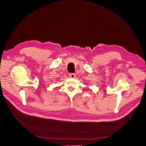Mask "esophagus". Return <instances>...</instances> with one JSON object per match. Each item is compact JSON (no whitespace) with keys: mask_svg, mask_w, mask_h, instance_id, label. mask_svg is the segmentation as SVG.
I'll list each match as a JSON object with an SVG mask.
<instances>
[{"mask_svg":"<svg viewBox=\"0 0 146 146\" xmlns=\"http://www.w3.org/2000/svg\"><path fill=\"white\" fill-rule=\"evenodd\" d=\"M69 76L71 78H74L76 77V74L74 73H70V74H69Z\"/></svg>","mask_w":146,"mask_h":146,"instance_id":"obj_1","label":"esophagus"}]
</instances>
